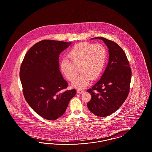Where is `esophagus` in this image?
Segmentation results:
<instances>
[{
    "instance_id": "1",
    "label": "esophagus",
    "mask_w": 152,
    "mask_h": 152,
    "mask_svg": "<svg viewBox=\"0 0 152 152\" xmlns=\"http://www.w3.org/2000/svg\"><path fill=\"white\" fill-rule=\"evenodd\" d=\"M77 94H83L84 92V90L81 89H78L77 90Z\"/></svg>"
}]
</instances>
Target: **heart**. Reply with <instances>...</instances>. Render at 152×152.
I'll use <instances>...</instances> for the list:
<instances>
[{"instance_id":"heart-1","label":"heart","mask_w":152,"mask_h":152,"mask_svg":"<svg viewBox=\"0 0 152 152\" xmlns=\"http://www.w3.org/2000/svg\"><path fill=\"white\" fill-rule=\"evenodd\" d=\"M70 60L63 58L60 65L65 78L72 81L77 74L79 68L81 74L72 83L76 88H84L91 80L97 79L102 72L107 60V50L100 44L88 42L75 45L68 53Z\"/></svg>"}]
</instances>
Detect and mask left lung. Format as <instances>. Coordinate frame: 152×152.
Wrapping results in <instances>:
<instances>
[{
	"mask_svg": "<svg viewBox=\"0 0 152 152\" xmlns=\"http://www.w3.org/2000/svg\"><path fill=\"white\" fill-rule=\"evenodd\" d=\"M94 39L103 40L108 47L109 56L101 79L87 90L92 96L87 107L96 116L106 117L116 112L126 99L132 71L125 53L117 44L102 37Z\"/></svg>",
	"mask_w": 152,
	"mask_h": 152,
	"instance_id": "obj_1",
	"label": "left lung"
}]
</instances>
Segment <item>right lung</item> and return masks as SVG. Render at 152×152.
I'll return each instance as SVG.
<instances>
[{
	"label": "right lung",
	"mask_w": 152,
	"mask_h": 152,
	"mask_svg": "<svg viewBox=\"0 0 152 152\" xmlns=\"http://www.w3.org/2000/svg\"><path fill=\"white\" fill-rule=\"evenodd\" d=\"M71 43L43 40L26 53L20 68L23 93L27 103L39 115L55 120L65 112L75 89L68 83L59 69V55Z\"/></svg>",
	"instance_id": "1"
}]
</instances>
